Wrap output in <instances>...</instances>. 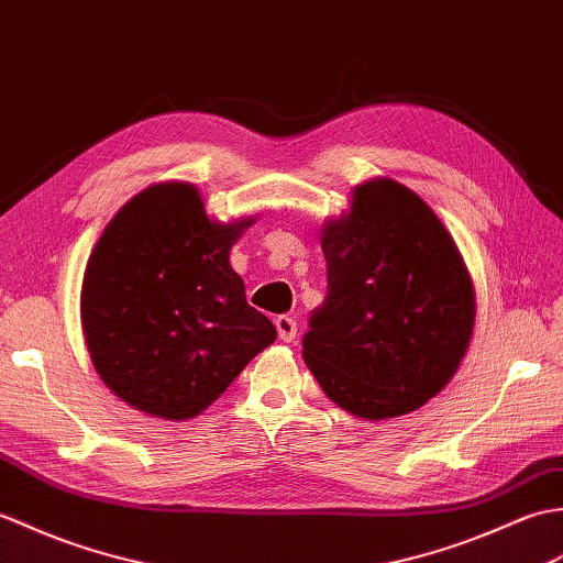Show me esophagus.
I'll list each match as a JSON object with an SVG mask.
<instances>
[{
	"label": "esophagus",
	"instance_id": "1",
	"mask_svg": "<svg viewBox=\"0 0 563 563\" xmlns=\"http://www.w3.org/2000/svg\"><path fill=\"white\" fill-rule=\"evenodd\" d=\"M274 324H277V334L279 340L284 342H291L296 336V320L289 318V316H279L277 320H274Z\"/></svg>",
	"mask_w": 563,
	"mask_h": 563
}]
</instances>
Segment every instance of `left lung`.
<instances>
[{"mask_svg": "<svg viewBox=\"0 0 563 563\" xmlns=\"http://www.w3.org/2000/svg\"><path fill=\"white\" fill-rule=\"evenodd\" d=\"M320 243L328 296L303 334L310 373L354 417L419 409L453 378L477 316L453 235L409 187L376 178Z\"/></svg>", "mask_w": 563, "mask_h": 563, "instance_id": "obj_1", "label": "left lung"}]
</instances>
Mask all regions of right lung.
<instances>
[{
	"label": "right lung",
	"mask_w": 563,
	"mask_h": 563,
	"mask_svg": "<svg viewBox=\"0 0 563 563\" xmlns=\"http://www.w3.org/2000/svg\"><path fill=\"white\" fill-rule=\"evenodd\" d=\"M253 221H211L190 183L146 187L112 217L84 272L81 328L122 402L192 419L277 340L229 262Z\"/></svg>",
	"instance_id": "right-lung-1"
}]
</instances>
